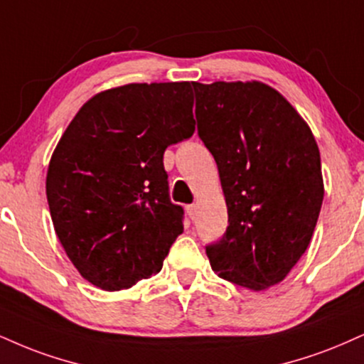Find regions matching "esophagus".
Wrapping results in <instances>:
<instances>
[{
  "label": "esophagus",
  "instance_id": "obj_1",
  "mask_svg": "<svg viewBox=\"0 0 364 364\" xmlns=\"http://www.w3.org/2000/svg\"><path fill=\"white\" fill-rule=\"evenodd\" d=\"M186 212L190 218H195V213H196V205H188L186 207Z\"/></svg>",
  "mask_w": 364,
  "mask_h": 364
}]
</instances>
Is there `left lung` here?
Returning a JSON list of instances; mask_svg holds the SVG:
<instances>
[{
  "label": "left lung",
  "mask_w": 364,
  "mask_h": 364,
  "mask_svg": "<svg viewBox=\"0 0 364 364\" xmlns=\"http://www.w3.org/2000/svg\"><path fill=\"white\" fill-rule=\"evenodd\" d=\"M198 135L212 152L229 227L207 247L227 282L262 291L307 251L323 200L321 152L307 122L261 81L193 82Z\"/></svg>",
  "instance_id": "left-lung-1"
}]
</instances>
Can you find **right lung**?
Masks as SVG:
<instances>
[{
  "instance_id": "obj_1",
  "label": "right lung",
  "mask_w": 364,
  "mask_h": 364,
  "mask_svg": "<svg viewBox=\"0 0 364 364\" xmlns=\"http://www.w3.org/2000/svg\"><path fill=\"white\" fill-rule=\"evenodd\" d=\"M195 132L188 81L130 82L91 96L52 152L46 193L74 268L118 291L163 268L183 232L168 195L166 147Z\"/></svg>"
}]
</instances>
